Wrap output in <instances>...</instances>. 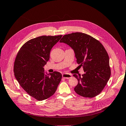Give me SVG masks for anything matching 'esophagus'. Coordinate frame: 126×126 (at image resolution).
<instances>
[{"label": "esophagus", "instance_id": "1", "mask_svg": "<svg viewBox=\"0 0 126 126\" xmlns=\"http://www.w3.org/2000/svg\"><path fill=\"white\" fill-rule=\"evenodd\" d=\"M62 77L64 78H65V79H69L72 77V75L71 74H63L62 75Z\"/></svg>", "mask_w": 126, "mask_h": 126}]
</instances>
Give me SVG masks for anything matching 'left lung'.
Instances as JSON below:
<instances>
[{
    "label": "left lung",
    "instance_id": "left-lung-1",
    "mask_svg": "<svg viewBox=\"0 0 126 126\" xmlns=\"http://www.w3.org/2000/svg\"><path fill=\"white\" fill-rule=\"evenodd\" d=\"M60 42L72 48L77 63L85 72L81 77L73 75L78 82L75 91L90 98L100 94L110 76L109 57L103 46L92 36L79 32L65 35Z\"/></svg>",
    "mask_w": 126,
    "mask_h": 126
}]
</instances>
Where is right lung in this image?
<instances>
[{
	"label": "right lung",
	"mask_w": 126,
	"mask_h": 126,
	"mask_svg": "<svg viewBox=\"0 0 126 126\" xmlns=\"http://www.w3.org/2000/svg\"><path fill=\"white\" fill-rule=\"evenodd\" d=\"M62 35L42 36L32 39L22 46L14 64L17 81L28 94L39 101L54 94L62 79L58 72L45 73L44 66L50 51Z\"/></svg>",
	"instance_id": "right-lung-1"
}]
</instances>
